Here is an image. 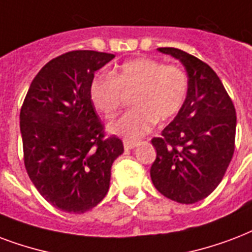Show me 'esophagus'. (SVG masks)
I'll return each instance as SVG.
<instances>
[{
	"label": "esophagus",
	"instance_id": "1",
	"mask_svg": "<svg viewBox=\"0 0 252 252\" xmlns=\"http://www.w3.org/2000/svg\"><path fill=\"white\" fill-rule=\"evenodd\" d=\"M123 143H124V148H126V151H129V149H133V148L137 145V141H133V140H128V139L124 140Z\"/></svg>",
	"mask_w": 252,
	"mask_h": 252
}]
</instances>
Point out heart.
Segmentation results:
<instances>
[{"label": "heart", "mask_w": 252, "mask_h": 252, "mask_svg": "<svg viewBox=\"0 0 252 252\" xmlns=\"http://www.w3.org/2000/svg\"><path fill=\"white\" fill-rule=\"evenodd\" d=\"M126 111L108 126L111 133L139 139L153 124L174 118L185 103L189 79L181 67L156 59L137 58L122 63L111 75H99L90 83V99L105 119L115 118L123 92H133Z\"/></svg>", "instance_id": "heart-1"}]
</instances>
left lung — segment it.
I'll return each instance as SVG.
<instances>
[{
  "label": "left lung",
  "mask_w": 252,
  "mask_h": 252,
  "mask_svg": "<svg viewBox=\"0 0 252 252\" xmlns=\"http://www.w3.org/2000/svg\"><path fill=\"white\" fill-rule=\"evenodd\" d=\"M184 64L186 100L152 144L157 156L151 168L153 185L166 198L195 203L220 185L235 148L237 115L223 84L209 64L174 47H160Z\"/></svg>",
  "instance_id": "obj_1"
}]
</instances>
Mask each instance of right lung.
<instances>
[{"mask_svg": "<svg viewBox=\"0 0 252 252\" xmlns=\"http://www.w3.org/2000/svg\"><path fill=\"white\" fill-rule=\"evenodd\" d=\"M113 54L76 50L51 59L32 79L19 113L25 168L54 207L82 214L109 189L111 166L123 152L90 99V83Z\"/></svg>", "mask_w": 252, "mask_h": 252, "instance_id": "1", "label": "right lung"}]
</instances>
